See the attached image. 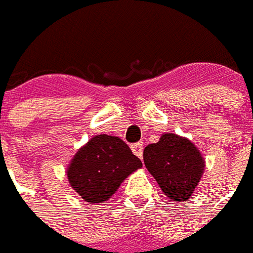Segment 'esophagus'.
Listing matches in <instances>:
<instances>
[{"mask_svg":"<svg viewBox=\"0 0 253 253\" xmlns=\"http://www.w3.org/2000/svg\"><path fill=\"white\" fill-rule=\"evenodd\" d=\"M131 150L138 158H141L142 160V157H143V145H142V143H135V145H132Z\"/></svg>","mask_w":253,"mask_h":253,"instance_id":"34e87169","label":"esophagus"}]
</instances>
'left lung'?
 Instances as JSON below:
<instances>
[{
    "instance_id": "8db88e82",
    "label": "left lung",
    "mask_w": 253,
    "mask_h": 253,
    "mask_svg": "<svg viewBox=\"0 0 253 253\" xmlns=\"http://www.w3.org/2000/svg\"><path fill=\"white\" fill-rule=\"evenodd\" d=\"M146 169L171 201L186 203L200 184L205 160L193 142L174 132L162 134L143 150Z\"/></svg>"
}]
</instances>
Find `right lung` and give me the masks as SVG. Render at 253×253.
I'll list each match as a JSON object with an SVG mask.
<instances>
[{
	"label": "right lung",
	"instance_id": "add662e5",
	"mask_svg": "<svg viewBox=\"0 0 253 253\" xmlns=\"http://www.w3.org/2000/svg\"><path fill=\"white\" fill-rule=\"evenodd\" d=\"M141 160L119 136L100 134L76 151L67 166V178L84 201L104 203L135 170Z\"/></svg>",
	"mask_w": 253,
	"mask_h": 253
}]
</instances>
